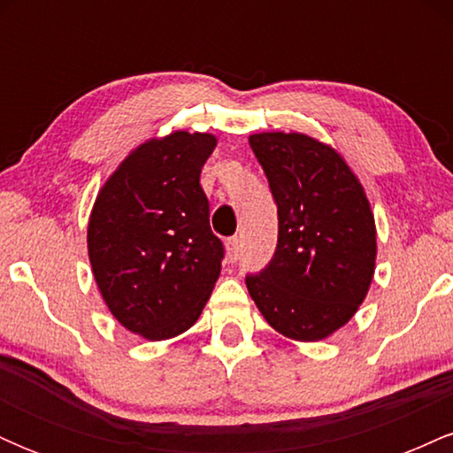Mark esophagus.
I'll return each instance as SVG.
<instances>
[{"mask_svg":"<svg viewBox=\"0 0 453 453\" xmlns=\"http://www.w3.org/2000/svg\"><path fill=\"white\" fill-rule=\"evenodd\" d=\"M226 247H227V257H230V262H236V259L241 257V241H238L236 236L227 238Z\"/></svg>","mask_w":453,"mask_h":453,"instance_id":"obj_1","label":"esophagus"}]
</instances>
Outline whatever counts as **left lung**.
Wrapping results in <instances>:
<instances>
[{"label":"left lung","mask_w":453,"mask_h":453,"mask_svg":"<svg viewBox=\"0 0 453 453\" xmlns=\"http://www.w3.org/2000/svg\"><path fill=\"white\" fill-rule=\"evenodd\" d=\"M277 202L274 257L247 289L279 334L315 342L356 315L372 283L375 215L342 155L306 134L249 136Z\"/></svg>","instance_id":"left-lung-1"}]
</instances>
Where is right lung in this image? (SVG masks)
Segmentation results:
<instances>
[{
    "label": "right lung",
    "mask_w": 453,
    "mask_h": 453,
    "mask_svg": "<svg viewBox=\"0 0 453 453\" xmlns=\"http://www.w3.org/2000/svg\"><path fill=\"white\" fill-rule=\"evenodd\" d=\"M212 134L173 132L136 147L108 176L87 226L89 262L104 303L149 341L183 334L202 315L221 273L202 165Z\"/></svg>",
    "instance_id": "add662e5"
}]
</instances>
